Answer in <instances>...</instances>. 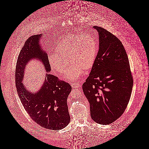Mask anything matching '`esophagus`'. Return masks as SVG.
Wrapping results in <instances>:
<instances>
[{
  "mask_svg": "<svg viewBox=\"0 0 149 149\" xmlns=\"http://www.w3.org/2000/svg\"><path fill=\"white\" fill-rule=\"evenodd\" d=\"M71 86L73 88H78L79 87H80V84L78 83H76V82H70Z\"/></svg>",
  "mask_w": 149,
  "mask_h": 149,
  "instance_id": "34e87169",
  "label": "esophagus"
}]
</instances>
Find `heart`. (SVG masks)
I'll use <instances>...</instances> for the list:
<instances>
[{
  "label": "heart",
  "instance_id": "1",
  "mask_svg": "<svg viewBox=\"0 0 149 149\" xmlns=\"http://www.w3.org/2000/svg\"><path fill=\"white\" fill-rule=\"evenodd\" d=\"M99 49L98 42L94 36L83 35L77 38L70 36L61 41L55 48V54L48 56L50 67L56 72L63 74L69 63L64 78L68 81L77 79L84 69L88 70L93 65Z\"/></svg>",
  "mask_w": 149,
  "mask_h": 149
}]
</instances>
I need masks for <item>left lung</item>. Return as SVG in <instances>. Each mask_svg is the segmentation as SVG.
<instances>
[{"instance_id": "1", "label": "left lung", "mask_w": 149, "mask_h": 149, "mask_svg": "<svg viewBox=\"0 0 149 149\" xmlns=\"http://www.w3.org/2000/svg\"><path fill=\"white\" fill-rule=\"evenodd\" d=\"M99 33V47L82 90L90 104L95 122L109 125L126 110L133 85L129 61L121 41L103 28Z\"/></svg>"}]
</instances>
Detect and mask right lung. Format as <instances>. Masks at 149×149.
Returning <instances> with one entry per match:
<instances>
[{
    "label": "right lung",
    "instance_id": "add662e5",
    "mask_svg": "<svg viewBox=\"0 0 149 149\" xmlns=\"http://www.w3.org/2000/svg\"><path fill=\"white\" fill-rule=\"evenodd\" d=\"M41 36L29 37L21 51L15 72L16 88L24 108L32 120L42 127L58 131L70 121L67 98L72 89L71 86L50 74H46L43 85L35 93L28 91L22 82L25 63L31 59H38L46 63V71L50 72L47 54L41 50L39 44Z\"/></svg>",
    "mask_w": 149,
    "mask_h": 149
}]
</instances>
